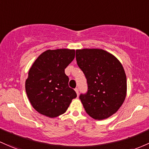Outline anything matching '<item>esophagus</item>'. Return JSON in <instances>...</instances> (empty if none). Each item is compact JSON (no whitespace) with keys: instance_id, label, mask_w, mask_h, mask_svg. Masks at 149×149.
Returning <instances> with one entry per match:
<instances>
[{"instance_id":"obj_1","label":"esophagus","mask_w":149,"mask_h":149,"mask_svg":"<svg viewBox=\"0 0 149 149\" xmlns=\"http://www.w3.org/2000/svg\"><path fill=\"white\" fill-rule=\"evenodd\" d=\"M75 91H76V93H77V95L78 96V95H79V90H78V88H75Z\"/></svg>"}]
</instances>
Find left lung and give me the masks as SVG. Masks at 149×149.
Masks as SVG:
<instances>
[{"label":"left lung","instance_id":"left-lung-1","mask_svg":"<svg viewBox=\"0 0 149 149\" xmlns=\"http://www.w3.org/2000/svg\"><path fill=\"white\" fill-rule=\"evenodd\" d=\"M76 58L87 80V92L79 96L85 110L95 120L108 118L125 100L127 77L123 66L115 56L98 49L76 50Z\"/></svg>","mask_w":149,"mask_h":149}]
</instances>
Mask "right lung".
Wrapping results in <instances>:
<instances>
[{
  "label": "right lung",
  "instance_id": "right-lung-1",
  "mask_svg": "<svg viewBox=\"0 0 149 149\" xmlns=\"http://www.w3.org/2000/svg\"><path fill=\"white\" fill-rule=\"evenodd\" d=\"M75 50H47L34 62L25 82V91L32 107L39 113L53 117L67 110L76 93L68 86L65 68L73 61Z\"/></svg>",
  "mask_w": 149,
  "mask_h": 149
}]
</instances>
